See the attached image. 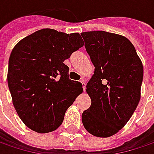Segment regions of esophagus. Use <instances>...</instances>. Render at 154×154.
Listing matches in <instances>:
<instances>
[{"label":"esophagus","mask_w":154,"mask_h":154,"mask_svg":"<svg viewBox=\"0 0 154 154\" xmlns=\"http://www.w3.org/2000/svg\"><path fill=\"white\" fill-rule=\"evenodd\" d=\"M81 84H83V89H84V91H85V89H86V84L84 83V81H81Z\"/></svg>","instance_id":"obj_1"}]
</instances>
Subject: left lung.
<instances>
[{
  "mask_svg": "<svg viewBox=\"0 0 154 154\" xmlns=\"http://www.w3.org/2000/svg\"><path fill=\"white\" fill-rule=\"evenodd\" d=\"M95 66L86 85L91 105L82 115L85 129L94 136L109 137L121 130L140 99L143 65L130 40L104 31L81 33Z\"/></svg>",
  "mask_w": 154,
  "mask_h": 154,
  "instance_id": "1",
  "label": "left lung"
}]
</instances>
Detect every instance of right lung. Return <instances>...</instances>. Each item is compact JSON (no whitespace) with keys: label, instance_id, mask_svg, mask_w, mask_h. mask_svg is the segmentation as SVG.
Returning <instances> with one entry per match:
<instances>
[{"label":"right lung","instance_id":"obj_1","mask_svg":"<svg viewBox=\"0 0 154 154\" xmlns=\"http://www.w3.org/2000/svg\"><path fill=\"white\" fill-rule=\"evenodd\" d=\"M84 45L78 32L45 28L22 38L8 61V84L13 104L24 124L39 134L62 124L67 109L83 92V85L69 78L64 64Z\"/></svg>","mask_w":154,"mask_h":154}]
</instances>
